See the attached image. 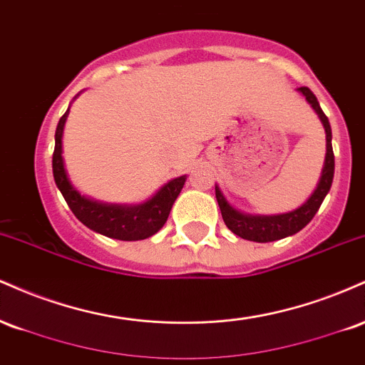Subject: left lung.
Wrapping results in <instances>:
<instances>
[{
	"label": "left lung",
	"mask_w": 365,
	"mask_h": 365,
	"mask_svg": "<svg viewBox=\"0 0 365 365\" xmlns=\"http://www.w3.org/2000/svg\"><path fill=\"white\" fill-rule=\"evenodd\" d=\"M299 92H302L307 99V103L311 104L312 110L319 116L322 127L326 132V159H324V168H322L319 183H317L316 190L312 192V195L300 206L299 209L290 212H284V215H274V216H252V215H244V212L237 211L235 207L230 206L228 200L225 199V195L221 194L220 187H216V199L220 204L221 216H223L225 225L232 230L235 235L250 242H274L279 238L295 235L297 232L311 223V220L316 216L317 209L321 207L322 200H324L326 194L329 192L331 183H333V175H334V154H333V145H331V127L328 116L324 115L321 110L317 98L314 96V92L309 87H299Z\"/></svg>",
	"instance_id": "left-lung-1"
}]
</instances>
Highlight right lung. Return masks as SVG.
Instances as JSON below:
<instances>
[{
    "mask_svg": "<svg viewBox=\"0 0 365 365\" xmlns=\"http://www.w3.org/2000/svg\"><path fill=\"white\" fill-rule=\"evenodd\" d=\"M68 111L70 108L58 121L56 133H54L53 153V177L54 182H56V187L60 188L61 195L65 197L68 207L72 209V212L77 216L81 223L86 225L87 228L94 230V232L101 233L104 237L125 242L144 240V238L153 237L168 220L173 202L177 200L183 185H185V175L170 180L165 187L159 188L156 195H153L145 202L137 204V206L104 204L87 199L86 195H82L70 183L61 156V137Z\"/></svg>",
    "mask_w": 365,
    "mask_h": 365,
    "instance_id": "obj_1",
    "label": "right lung"
}]
</instances>
